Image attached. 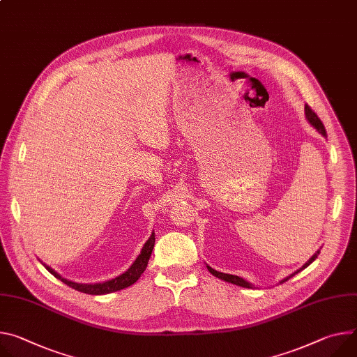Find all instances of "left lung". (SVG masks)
<instances>
[{
  "label": "left lung",
  "mask_w": 357,
  "mask_h": 357,
  "mask_svg": "<svg viewBox=\"0 0 357 357\" xmlns=\"http://www.w3.org/2000/svg\"><path fill=\"white\" fill-rule=\"evenodd\" d=\"M305 112H306V118H307V121L317 129V131L323 135V137H328L326 135V129H325V125H323V122L320 121V118L316 115V112L309 107V105H306L305 107ZM317 255H319V250L309 259V261L302 266V269H305V268H307L314 259L317 257ZM301 269V271H302ZM208 271L213 275V276H216V278H219V279H222V280H225V282H229V283H234V284H238V286H242V287H252V284L249 283V282H246L245 279H242V278H239V276H235V275H226V273H222V272H218V271H215V269H212L211 266H208ZM301 271H298V272H301ZM298 272H295L294 275H290V276H287L286 279H283L282 280V283L283 282H286V280H289L291 276H295Z\"/></svg>",
  "instance_id": "left-lung-1"
}]
</instances>
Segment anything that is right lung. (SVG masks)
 I'll use <instances>...</instances> for the list:
<instances>
[{
  "mask_svg": "<svg viewBox=\"0 0 357 357\" xmlns=\"http://www.w3.org/2000/svg\"><path fill=\"white\" fill-rule=\"evenodd\" d=\"M153 245H155V234H152L151 238L146 241V243L142 248L141 255L137 257V261L132 264L131 268H129L125 273L119 275L118 278L107 280V282H102V283H93V284L74 283L71 280H67V279L61 278L50 266H47V265H44V266L56 279H59L61 282H63L67 286H70V287H73V289H75L78 291H82V294H88V295H107V294H112V291H116V290H121V289H125L128 286L134 284L141 278V275L146 269V265H148V261H149V257H151Z\"/></svg>",
  "mask_w": 357,
  "mask_h": 357,
  "instance_id": "add662e5",
  "label": "right lung"
}]
</instances>
